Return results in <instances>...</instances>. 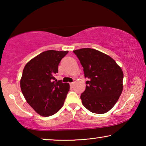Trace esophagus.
I'll return each instance as SVG.
<instances>
[{
    "label": "esophagus",
    "mask_w": 146,
    "mask_h": 146,
    "mask_svg": "<svg viewBox=\"0 0 146 146\" xmlns=\"http://www.w3.org/2000/svg\"><path fill=\"white\" fill-rule=\"evenodd\" d=\"M73 86H74V82L70 83V86H71V88H73Z\"/></svg>",
    "instance_id": "esophagus-1"
}]
</instances>
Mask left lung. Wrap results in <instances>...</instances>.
<instances>
[{
  "label": "left lung",
  "mask_w": 146,
  "mask_h": 146,
  "mask_svg": "<svg viewBox=\"0 0 146 146\" xmlns=\"http://www.w3.org/2000/svg\"><path fill=\"white\" fill-rule=\"evenodd\" d=\"M84 68L86 81L85 91L80 98L90 111L103 114L117 103L123 90V74L113 59L91 48L73 51Z\"/></svg>",
  "instance_id": "left-lung-1"
}]
</instances>
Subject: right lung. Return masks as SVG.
Listing matches in <instances>:
<instances>
[{
    "label": "right lung",
    "instance_id": "obj_1",
    "mask_svg": "<svg viewBox=\"0 0 146 146\" xmlns=\"http://www.w3.org/2000/svg\"><path fill=\"white\" fill-rule=\"evenodd\" d=\"M68 51L48 50L26 64L21 80L27 102L43 117L53 115L62 107L70 90L69 83L55 80L58 66Z\"/></svg>",
    "mask_w": 146,
    "mask_h": 146
}]
</instances>
